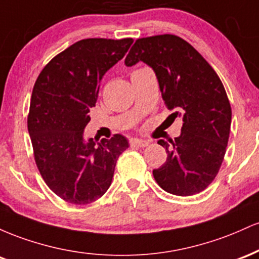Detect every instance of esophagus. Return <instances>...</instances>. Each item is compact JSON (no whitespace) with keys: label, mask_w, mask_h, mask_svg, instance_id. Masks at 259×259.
<instances>
[{"label":"esophagus","mask_w":259,"mask_h":259,"mask_svg":"<svg viewBox=\"0 0 259 259\" xmlns=\"http://www.w3.org/2000/svg\"><path fill=\"white\" fill-rule=\"evenodd\" d=\"M150 144V141H147V140H144V139H130V145H133V146H140V147H146L147 145Z\"/></svg>","instance_id":"34e87169"}]
</instances>
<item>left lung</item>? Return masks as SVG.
<instances>
[{
    "label": "left lung",
    "mask_w": 259,
    "mask_h": 259,
    "mask_svg": "<svg viewBox=\"0 0 259 259\" xmlns=\"http://www.w3.org/2000/svg\"><path fill=\"white\" fill-rule=\"evenodd\" d=\"M140 61L156 73L168 109L183 118L180 136L169 140L170 145L158 140L168 157L153 169L154 179L169 194H200L218 174L230 134L231 107L223 82L206 59L177 35L138 38L125 65Z\"/></svg>",
    "instance_id": "left-lung-1"
}]
</instances>
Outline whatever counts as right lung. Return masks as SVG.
<instances>
[{"label":"right lung","mask_w":259,"mask_h":259,"mask_svg":"<svg viewBox=\"0 0 259 259\" xmlns=\"http://www.w3.org/2000/svg\"><path fill=\"white\" fill-rule=\"evenodd\" d=\"M133 38H85L53 57L32 89L28 130L35 162L47 186L68 203L88 204L111 186L125 136L84 139L100 81Z\"/></svg>","instance_id":"obj_1"}]
</instances>
